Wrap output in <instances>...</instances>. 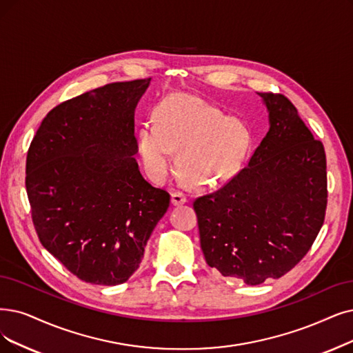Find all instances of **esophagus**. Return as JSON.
Segmentation results:
<instances>
[{"instance_id": "obj_1", "label": "esophagus", "mask_w": 353, "mask_h": 353, "mask_svg": "<svg viewBox=\"0 0 353 353\" xmlns=\"http://www.w3.org/2000/svg\"><path fill=\"white\" fill-rule=\"evenodd\" d=\"M187 201H188L187 194H184L182 191H174V192H172V204H174V205L185 204Z\"/></svg>"}]
</instances>
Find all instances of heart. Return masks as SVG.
<instances>
[{
    "instance_id": "obj_1",
    "label": "heart",
    "mask_w": 353,
    "mask_h": 353,
    "mask_svg": "<svg viewBox=\"0 0 353 353\" xmlns=\"http://www.w3.org/2000/svg\"><path fill=\"white\" fill-rule=\"evenodd\" d=\"M153 124L137 132V153L146 174L163 184L179 169L196 187H214L242 168L250 145L245 124L200 98L172 94L154 107Z\"/></svg>"
}]
</instances>
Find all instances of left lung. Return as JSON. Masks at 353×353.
<instances>
[{
  "label": "left lung",
  "mask_w": 353,
  "mask_h": 353,
  "mask_svg": "<svg viewBox=\"0 0 353 353\" xmlns=\"http://www.w3.org/2000/svg\"><path fill=\"white\" fill-rule=\"evenodd\" d=\"M259 95L270 132L243 169L194 201L205 262L248 285L290 272L314 243L327 207L323 143L285 95Z\"/></svg>",
  "instance_id": "1"
}]
</instances>
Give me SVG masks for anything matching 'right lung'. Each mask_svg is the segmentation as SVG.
Here are the masks:
<instances>
[{
    "label": "right lung",
    "instance_id": "1",
    "mask_svg": "<svg viewBox=\"0 0 353 353\" xmlns=\"http://www.w3.org/2000/svg\"><path fill=\"white\" fill-rule=\"evenodd\" d=\"M150 78L112 82L52 108L26 159L40 243L85 283L119 285L142 262L171 201L133 154L134 108Z\"/></svg>",
    "mask_w": 353,
    "mask_h": 353
}]
</instances>
